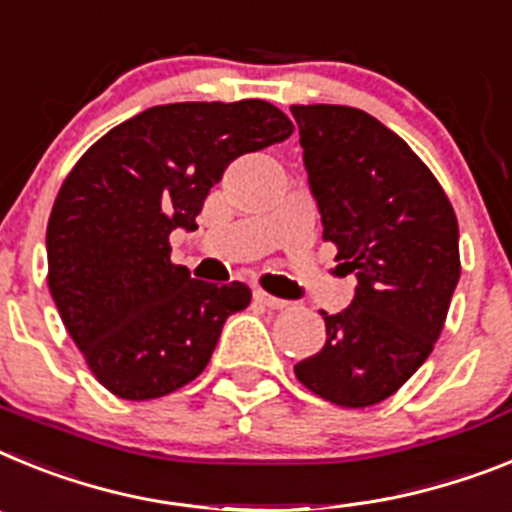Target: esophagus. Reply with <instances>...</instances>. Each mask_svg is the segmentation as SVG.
Here are the masks:
<instances>
[{
  "instance_id": "1",
  "label": "esophagus",
  "mask_w": 512,
  "mask_h": 512,
  "mask_svg": "<svg viewBox=\"0 0 512 512\" xmlns=\"http://www.w3.org/2000/svg\"><path fill=\"white\" fill-rule=\"evenodd\" d=\"M255 299L260 301L262 306H268V309H286V306H288V301L275 299V296L265 293V291H262V288H257V291H255Z\"/></svg>"
}]
</instances>
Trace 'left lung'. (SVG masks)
<instances>
[{
	"instance_id": "1",
	"label": "left lung",
	"mask_w": 512,
	"mask_h": 512,
	"mask_svg": "<svg viewBox=\"0 0 512 512\" xmlns=\"http://www.w3.org/2000/svg\"><path fill=\"white\" fill-rule=\"evenodd\" d=\"M322 237L358 286L348 309L322 311L327 342L296 379L340 407L391 397L428 361L461 275L459 224L410 146L345 105H291Z\"/></svg>"
}]
</instances>
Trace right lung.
Here are the masks:
<instances>
[{"mask_svg":"<svg viewBox=\"0 0 512 512\" xmlns=\"http://www.w3.org/2000/svg\"><path fill=\"white\" fill-rule=\"evenodd\" d=\"M291 133L265 100L172 102L115 126L74 164L48 219V288L115 397L144 402L190 384L226 319L250 304L244 283L195 281L172 265L170 234L198 229L234 159Z\"/></svg>","mask_w":512,"mask_h":512,"instance_id":"1","label":"right lung"}]
</instances>
